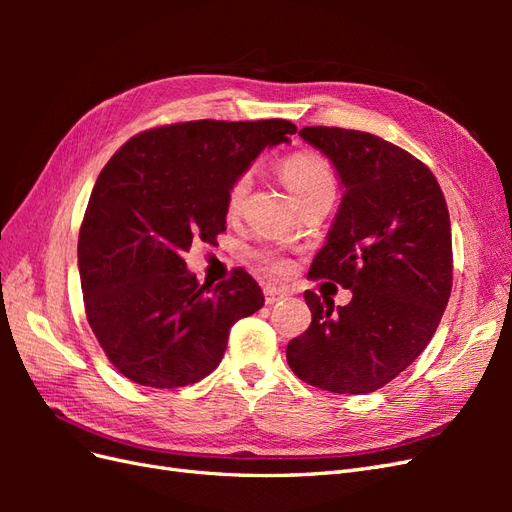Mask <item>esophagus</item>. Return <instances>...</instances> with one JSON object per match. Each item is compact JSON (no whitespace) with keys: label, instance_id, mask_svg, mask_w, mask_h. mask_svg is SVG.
Masks as SVG:
<instances>
[{"label":"esophagus","instance_id":"34e87169","mask_svg":"<svg viewBox=\"0 0 512 512\" xmlns=\"http://www.w3.org/2000/svg\"><path fill=\"white\" fill-rule=\"evenodd\" d=\"M284 297H286V292L280 290V288H275V286H267L265 288V303L267 305H273V303H277V301L284 299Z\"/></svg>","mask_w":512,"mask_h":512}]
</instances>
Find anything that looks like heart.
<instances>
[{"mask_svg":"<svg viewBox=\"0 0 512 512\" xmlns=\"http://www.w3.org/2000/svg\"><path fill=\"white\" fill-rule=\"evenodd\" d=\"M280 175L286 181L294 198L299 200V205L307 203V200L333 194L335 192V173L331 164L314 151H297L286 156L280 164ZM250 190V175H239L235 181L230 183L226 192V211L232 215L237 213L243 198ZM260 262L269 271H286L288 262L275 252H260Z\"/></svg>","mask_w":512,"mask_h":512,"instance_id":"obj_1","label":"heart"}]
</instances>
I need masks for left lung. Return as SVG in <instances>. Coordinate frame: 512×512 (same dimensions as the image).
<instances>
[{"mask_svg":"<svg viewBox=\"0 0 512 512\" xmlns=\"http://www.w3.org/2000/svg\"><path fill=\"white\" fill-rule=\"evenodd\" d=\"M344 198L309 275L352 290L333 307L307 290L309 329L286 359L322 391L363 395L397 378L436 333L453 288L451 218L438 179L412 153L359 130L309 126Z\"/></svg>","mask_w":512,"mask_h":512,"instance_id":"left-lung-1","label":"left lung"}]
</instances>
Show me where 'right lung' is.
<instances>
[{
  "label": "right lung",
  "mask_w": 512,
  "mask_h": 512,
  "mask_svg": "<svg viewBox=\"0 0 512 512\" xmlns=\"http://www.w3.org/2000/svg\"><path fill=\"white\" fill-rule=\"evenodd\" d=\"M294 132L286 119L179 121L132 136L106 162L79 232V273L89 327L119 374L151 389L203 380L232 324L265 305L247 271L211 288L183 252L226 230L230 183Z\"/></svg>",
  "instance_id": "right-lung-1"
}]
</instances>
